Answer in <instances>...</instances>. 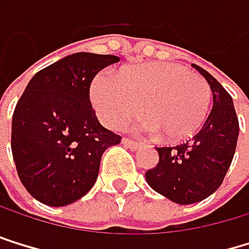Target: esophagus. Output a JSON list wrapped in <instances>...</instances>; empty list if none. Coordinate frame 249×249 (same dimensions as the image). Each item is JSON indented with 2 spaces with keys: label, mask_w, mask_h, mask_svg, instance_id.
Returning a JSON list of instances; mask_svg holds the SVG:
<instances>
[{
  "label": "esophagus",
  "mask_w": 249,
  "mask_h": 249,
  "mask_svg": "<svg viewBox=\"0 0 249 249\" xmlns=\"http://www.w3.org/2000/svg\"><path fill=\"white\" fill-rule=\"evenodd\" d=\"M122 145L124 146H127V148H139V145L140 143H137V142H134V140H130V139H122Z\"/></svg>",
  "instance_id": "obj_1"
}]
</instances>
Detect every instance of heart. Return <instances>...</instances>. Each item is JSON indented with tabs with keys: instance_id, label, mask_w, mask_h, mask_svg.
Wrapping results in <instances>:
<instances>
[{
	"instance_id": "heart-1",
	"label": "heart",
	"mask_w": 249,
	"mask_h": 249,
	"mask_svg": "<svg viewBox=\"0 0 249 249\" xmlns=\"http://www.w3.org/2000/svg\"><path fill=\"white\" fill-rule=\"evenodd\" d=\"M91 100L104 125L118 130L140 112L134 130L161 134L167 142L185 140L205 124L212 104L208 80L184 65L152 62L133 65L119 77L100 73L91 85Z\"/></svg>"
}]
</instances>
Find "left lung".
<instances>
[{
    "mask_svg": "<svg viewBox=\"0 0 249 249\" xmlns=\"http://www.w3.org/2000/svg\"><path fill=\"white\" fill-rule=\"evenodd\" d=\"M193 67L211 85L212 110L191 140L173 148H157L158 164L145 175L152 190L179 205L202 202L219 188L231 164L239 136L230 94L202 67Z\"/></svg>",
    "mask_w": 249,
    "mask_h": 249,
    "instance_id": "1",
    "label": "left lung"
}]
</instances>
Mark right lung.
Listing matches in <instances>:
<instances>
[{
    "label": "right lung",
    "mask_w": 249,
    "mask_h": 249,
    "mask_svg": "<svg viewBox=\"0 0 249 249\" xmlns=\"http://www.w3.org/2000/svg\"><path fill=\"white\" fill-rule=\"evenodd\" d=\"M115 55L77 52L40 70L26 85L12 121V154L20 182L49 206H67L95 184L103 152L121 136L104 128L89 87Z\"/></svg>",
    "instance_id": "obj_1"
}]
</instances>
